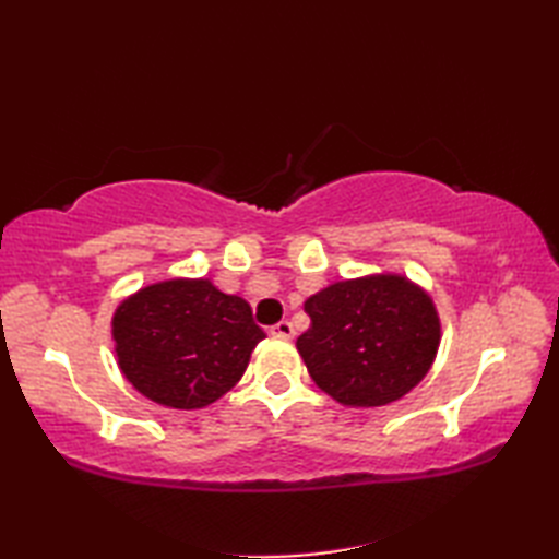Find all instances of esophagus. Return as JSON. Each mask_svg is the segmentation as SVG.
I'll list each match as a JSON object with an SVG mask.
<instances>
[{"instance_id":"34e87169","label":"esophagus","mask_w":559,"mask_h":559,"mask_svg":"<svg viewBox=\"0 0 559 559\" xmlns=\"http://www.w3.org/2000/svg\"><path fill=\"white\" fill-rule=\"evenodd\" d=\"M271 334L278 336V338H293L295 336V329H293V322H288V319H283V322L273 324L271 326Z\"/></svg>"}]
</instances>
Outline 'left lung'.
<instances>
[{
	"instance_id": "left-lung-1",
	"label": "left lung",
	"mask_w": 559,
	"mask_h": 559,
	"mask_svg": "<svg viewBox=\"0 0 559 559\" xmlns=\"http://www.w3.org/2000/svg\"><path fill=\"white\" fill-rule=\"evenodd\" d=\"M298 338L314 384L343 406H386L420 382L439 348L430 295L403 276L341 281L305 302Z\"/></svg>"
}]
</instances>
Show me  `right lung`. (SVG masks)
<instances>
[{"mask_svg": "<svg viewBox=\"0 0 559 559\" xmlns=\"http://www.w3.org/2000/svg\"><path fill=\"white\" fill-rule=\"evenodd\" d=\"M266 334L249 305L206 278L153 283L112 317L122 374L168 408H204L230 391Z\"/></svg>", "mask_w": 559, "mask_h": 559, "instance_id": "1", "label": "right lung"}]
</instances>
